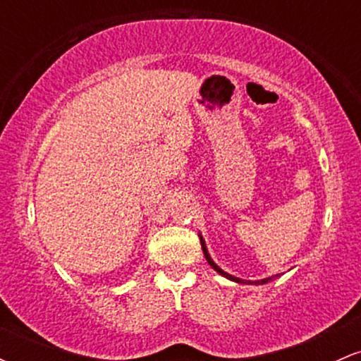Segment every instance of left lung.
Masks as SVG:
<instances>
[{"label": "left lung", "instance_id": "left-lung-1", "mask_svg": "<svg viewBox=\"0 0 361 361\" xmlns=\"http://www.w3.org/2000/svg\"><path fill=\"white\" fill-rule=\"evenodd\" d=\"M200 243H202V251H204V255H205V259L209 261V264H210V267L214 268L215 271L221 273V275H222V276H226V279H229V280H233V281H238V283H252V281H250V280H241V279H238V276H233V275H229V273L222 271L221 268H219L217 264L214 263L212 258H210L209 251H207V247H205V241H204V239H202V238H200ZM271 279H273V276H270V279H264V280H258V281H255V285H259V283H268V281H270Z\"/></svg>", "mask_w": 361, "mask_h": 361}]
</instances>
